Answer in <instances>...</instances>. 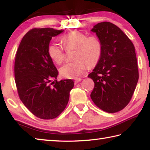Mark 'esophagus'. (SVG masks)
I'll use <instances>...</instances> for the list:
<instances>
[{
	"instance_id": "34e87169",
	"label": "esophagus",
	"mask_w": 150,
	"mask_h": 150,
	"mask_svg": "<svg viewBox=\"0 0 150 150\" xmlns=\"http://www.w3.org/2000/svg\"><path fill=\"white\" fill-rule=\"evenodd\" d=\"M81 78H78V79H76L75 80V84H77V83H79L80 81H81Z\"/></svg>"
}]
</instances>
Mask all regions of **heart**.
<instances>
[{
    "mask_svg": "<svg viewBox=\"0 0 150 150\" xmlns=\"http://www.w3.org/2000/svg\"><path fill=\"white\" fill-rule=\"evenodd\" d=\"M62 41L66 49L76 47L75 60L66 63L60 69L63 77L75 79L79 77L87 69L88 65H93L98 62L102 54L103 45L100 39L95 35L88 36L79 31H72L63 35ZM49 56L56 63L64 59L63 47L60 44L53 42L47 49Z\"/></svg>",
    "mask_w": 150,
    "mask_h": 150,
    "instance_id": "heart-1",
    "label": "heart"
}]
</instances>
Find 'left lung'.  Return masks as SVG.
I'll list each match as a JSON object with an SVG mask.
<instances>
[{"instance_id":"obj_1","label":"left lung","mask_w":150,"mask_h":150,"mask_svg":"<svg viewBox=\"0 0 150 150\" xmlns=\"http://www.w3.org/2000/svg\"><path fill=\"white\" fill-rule=\"evenodd\" d=\"M102 43L103 50L93 72L95 83L91 98L101 110L115 113L131 100L139 78L135 47L128 37L112 23L103 22L91 30Z\"/></svg>"}]
</instances>
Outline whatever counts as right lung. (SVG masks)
<instances>
[{"mask_svg":"<svg viewBox=\"0 0 150 150\" xmlns=\"http://www.w3.org/2000/svg\"><path fill=\"white\" fill-rule=\"evenodd\" d=\"M63 31L32 29L22 38L15 58V82L20 100L33 115L44 120L56 118L64 110L74 86L71 79L52 82L58 71L47 49L52 37Z\"/></svg>","mask_w":150,"mask_h":150,"instance_id":"add662e5","label":"right lung"}]
</instances>
